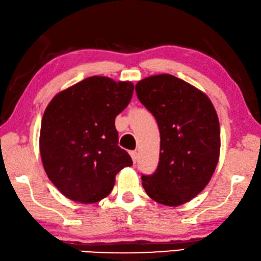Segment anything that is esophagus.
I'll return each instance as SVG.
<instances>
[{"label":"esophagus","mask_w":261,"mask_h":261,"mask_svg":"<svg viewBox=\"0 0 261 261\" xmlns=\"http://www.w3.org/2000/svg\"><path fill=\"white\" fill-rule=\"evenodd\" d=\"M130 156H131L132 161H134V163L137 162V160H138V152L137 151H130Z\"/></svg>","instance_id":"esophagus-1"}]
</instances>
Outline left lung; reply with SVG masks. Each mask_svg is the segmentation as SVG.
Wrapping results in <instances>:
<instances>
[{
    "label": "left lung",
    "instance_id": "left-lung-1",
    "mask_svg": "<svg viewBox=\"0 0 261 261\" xmlns=\"http://www.w3.org/2000/svg\"><path fill=\"white\" fill-rule=\"evenodd\" d=\"M137 97L160 127V162L142 176L149 197L164 205L189 202L211 181L220 157V124L211 99L171 74L136 84Z\"/></svg>",
    "mask_w": 261,
    "mask_h": 261
}]
</instances>
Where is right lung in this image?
<instances>
[{"mask_svg": "<svg viewBox=\"0 0 261 261\" xmlns=\"http://www.w3.org/2000/svg\"><path fill=\"white\" fill-rule=\"evenodd\" d=\"M132 93L131 82L93 75L60 91L47 105L40 155L48 178L67 199L98 202L111 193L117 172L132 166L115 126Z\"/></svg>", "mask_w": 261, "mask_h": 261, "instance_id": "1", "label": "right lung"}]
</instances>
